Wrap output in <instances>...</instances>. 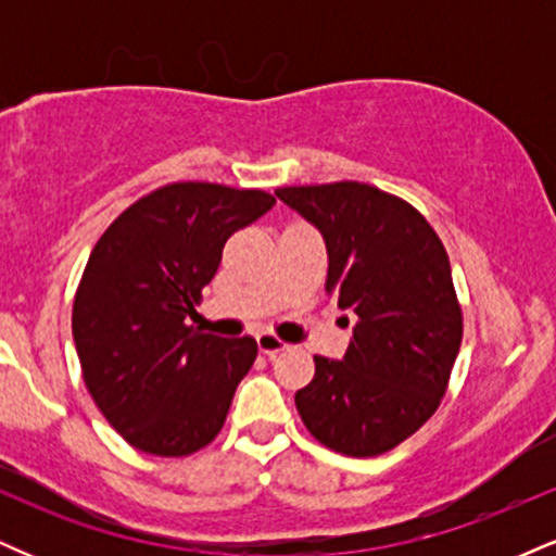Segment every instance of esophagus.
Segmentation results:
<instances>
[{
    "label": "esophagus",
    "mask_w": 556,
    "mask_h": 556,
    "mask_svg": "<svg viewBox=\"0 0 556 556\" xmlns=\"http://www.w3.org/2000/svg\"><path fill=\"white\" fill-rule=\"evenodd\" d=\"M256 344H258L261 353L269 355V358H277L279 353H285V350H290V344L279 340V337L269 334V331H261V334L256 337Z\"/></svg>",
    "instance_id": "esophagus-1"
}]
</instances>
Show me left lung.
<instances>
[{
	"instance_id": "left-lung-1",
	"label": "left lung",
	"mask_w": 556,
	"mask_h": 556,
	"mask_svg": "<svg viewBox=\"0 0 556 556\" xmlns=\"http://www.w3.org/2000/svg\"><path fill=\"white\" fill-rule=\"evenodd\" d=\"M277 198L324 235L327 295L355 316L344 358H314L298 413L329 450L376 457L413 437L446 392L463 342L450 258L418 208L374 185H298Z\"/></svg>"
}]
</instances>
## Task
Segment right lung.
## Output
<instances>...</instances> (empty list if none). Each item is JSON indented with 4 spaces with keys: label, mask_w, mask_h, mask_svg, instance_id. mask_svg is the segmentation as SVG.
I'll return each mask as SVG.
<instances>
[{
    "label": "right lung",
    "mask_w": 556,
    "mask_h": 556,
    "mask_svg": "<svg viewBox=\"0 0 556 556\" xmlns=\"http://www.w3.org/2000/svg\"><path fill=\"white\" fill-rule=\"evenodd\" d=\"M264 190L172 182L125 208L88 258L73 303L83 381L140 452L182 457L214 442L258 355L253 337L190 327L222 248L274 206Z\"/></svg>",
    "instance_id": "right-lung-1"
}]
</instances>
